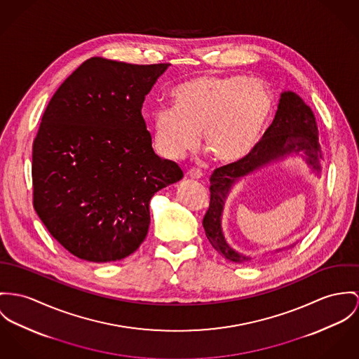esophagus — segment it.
Listing matches in <instances>:
<instances>
[{
	"instance_id": "esophagus-1",
	"label": "esophagus",
	"mask_w": 359,
	"mask_h": 359,
	"mask_svg": "<svg viewBox=\"0 0 359 359\" xmlns=\"http://www.w3.org/2000/svg\"><path fill=\"white\" fill-rule=\"evenodd\" d=\"M187 176L189 177H191V179H201L202 177V172L199 170V169H190V170H187Z\"/></svg>"
}]
</instances>
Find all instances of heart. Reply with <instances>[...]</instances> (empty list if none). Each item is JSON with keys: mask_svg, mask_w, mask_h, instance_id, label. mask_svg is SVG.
Listing matches in <instances>:
<instances>
[{"mask_svg": "<svg viewBox=\"0 0 359 359\" xmlns=\"http://www.w3.org/2000/svg\"><path fill=\"white\" fill-rule=\"evenodd\" d=\"M173 108L153 113V146L168 160L193 149L201 133L202 146L220 164H238L255 150L273 98L266 84L242 75L199 76L177 86Z\"/></svg>", "mask_w": 359, "mask_h": 359, "instance_id": "1", "label": "heart"}]
</instances>
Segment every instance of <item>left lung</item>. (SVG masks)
I'll use <instances>...</instances> for the list:
<instances>
[{
	"label": "left lung",
	"mask_w": 359,
	"mask_h": 359,
	"mask_svg": "<svg viewBox=\"0 0 359 359\" xmlns=\"http://www.w3.org/2000/svg\"><path fill=\"white\" fill-rule=\"evenodd\" d=\"M294 156H299L320 177L323 151L318 143V127L314 113L297 93L283 91L275 120L255 150L242 163L220 166L210 176V203L202 225L210 245L222 257L238 264L251 262L255 258L235 250L224 236L221 226L222 212L232 189L250 175ZM297 243L268 251L266 254L292 248Z\"/></svg>",
	"instance_id": "1"
}]
</instances>
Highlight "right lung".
Segmentation results:
<instances>
[{
  "label": "right lung",
  "instance_id": "add662e5",
  "mask_svg": "<svg viewBox=\"0 0 359 359\" xmlns=\"http://www.w3.org/2000/svg\"><path fill=\"white\" fill-rule=\"evenodd\" d=\"M170 64L93 57L58 87L32 144L34 208L75 257L104 264L144 241L154 194L183 172L158 157L142 116Z\"/></svg>",
  "mask_w": 359,
  "mask_h": 359
}]
</instances>
